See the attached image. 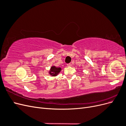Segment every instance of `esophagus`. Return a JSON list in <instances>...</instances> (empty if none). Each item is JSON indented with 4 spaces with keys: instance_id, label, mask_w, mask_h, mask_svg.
Segmentation results:
<instances>
[{
    "instance_id": "esophagus-1",
    "label": "esophagus",
    "mask_w": 126,
    "mask_h": 126,
    "mask_svg": "<svg viewBox=\"0 0 126 126\" xmlns=\"http://www.w3.org/2000/svg\"><path fill=\"white\" fill-rule=\"evenodd\" d=\"M71 66H72V63H69L67 64V66L68 67H70Z\"/></svg>"
}]
</instances>
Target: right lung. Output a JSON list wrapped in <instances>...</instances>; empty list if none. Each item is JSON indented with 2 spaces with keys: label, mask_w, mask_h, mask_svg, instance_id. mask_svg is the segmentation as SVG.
<instances>
[{
  "label": "right lung",
  "mask_w": 126,
  "mask_h": 126,
  "mask_svg": "<svg viewBox=\"0 0 126 126\" xmlns=\"http://www.w3.org/2000/svg\"><path fill=\"white\" fill-rule=\"evenodd\" d=\"M61 70L60 68H57L55 66H53L51 68L50 74L53 76H56L57 74L59 73V72Z\"/></svg>",
  "instance_id": "obj_1"
}]
</instances>
